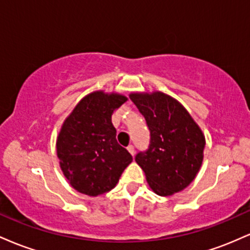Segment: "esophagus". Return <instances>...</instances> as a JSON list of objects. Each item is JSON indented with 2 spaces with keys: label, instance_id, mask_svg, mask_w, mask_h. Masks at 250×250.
<instances>
[{
  "label": "esophagus",
  "instance_id": "1",
  "mask_svg": "<svg viewBox=\"0 0 250 250\" xmlns=\"http://www.w3.org/2000/svg\"><path fill=\"white\" fill-rule=\"evenodd\" d=\"M128 151H129V153H130L131 155H133V156H134V154H135V148H134V146L133 145H130V146H128Z\"/></svg>",
  "mask_w": 250,
  "mask_h": 250
}]
</instances>
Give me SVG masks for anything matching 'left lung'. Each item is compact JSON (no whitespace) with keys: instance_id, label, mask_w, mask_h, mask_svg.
<instances>
[{"instance_id":"obj_1","label":"left lung","mask_w":250,"mask_h":250,"mask_svg":"<svg viewBox=\"0 0 250 250\" xmlns=\"http://www.w3.org/2000/svg\"><path fill=\"white\" fill-rule=\"evenodd\" d=\"M130 100L145 116L149 146L135 156L150 188L161 196L183 190L202 165L206 140L185 108L163 93L131 94Z\"/></svg>"}]
</instances>
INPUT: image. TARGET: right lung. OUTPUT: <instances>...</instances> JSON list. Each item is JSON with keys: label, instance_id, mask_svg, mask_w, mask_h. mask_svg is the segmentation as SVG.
<instances>
[{"label": "right lung", "instance_id": "obj_1", "mask_svg": "<svg viewBox=\"0 0 250 250\" xmlns=\"http://www.w3.org/2000/svg\"><path fill=\"white\" fill-rule=\"evenodd\" d=\"M125 96L95 91L85 96L63 123L56 149L60 166L80 193L97 196L111 190L133 156L116 140L114 109Z\"/></svg>", "mask_w": 250, "mask_h": 250}]
</instances>
